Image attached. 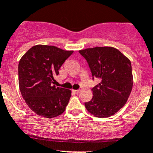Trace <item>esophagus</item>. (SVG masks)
Listing matches in <instances>:
<instances>
[{
  "mask_svg": "<svg viewBox=\"0 0 153 153\" xmlns=\"http://www.w3.org/2000/svg\"><path fill=\"white\" fill-rule=\"evenodd\" d=\"M72 92L74 93H78L80 92V90H72Z\"/></svg>",
  "mask_w": 153,
  "mask_h": 153,
  "instance_id": "esophagus-1",
  "label": "esophagus"
}]
</instances>
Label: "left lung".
Masks as SVG:
<instances>
[{"instance_id":"obj_1","label":"left lung","mask_w":153,"mask_h":153,"mask_svg":"<svg viewBox=\"0 0 153 153\" xmlns=\"http://www.w3.org/2000/svg\"><path fill=\"white\" fill-rule=\"evenodd\" d=\"M93 79L101 82L93 89V98L85 102L86 109L96 117H109L126 103L133 86L131 64L118 49L113 47H95L81 50Z\"/></svg>"}]
</instances>
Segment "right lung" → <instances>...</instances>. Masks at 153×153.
<instances>
[{"instance_id":"1","label":"right lung","mask_w":153,"mask_h":153,"mask_svg":"<svg viewBox=\"0 0 153 153\" xmlns=\"http://www.w3.org/2000/svg\"><path fill=\"white\" fill-rule=\"evenodd\" d=\"M73 51L52 45H37L30 48L19 63V84L25 102L41 117L53 118L63 114L71 90L54 85V75Z\"/></svg>"}]
</instances>
